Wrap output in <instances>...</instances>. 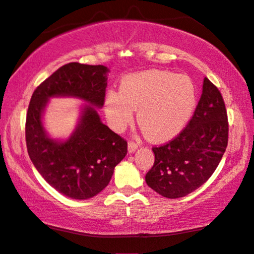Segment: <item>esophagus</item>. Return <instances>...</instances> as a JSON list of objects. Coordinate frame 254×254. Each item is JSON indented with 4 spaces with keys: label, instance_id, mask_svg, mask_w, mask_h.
Segmentation results:
<instances>
[{
    "label": "esophagus",
    "instance_id": "1",
    "mask_svg": "<svg viewBox=\"0 0 254 254\" xmlns=\"http://www.w3.org/2000/svg\"><path fill=\"white\" fill-rule=\"evenodd\" d=\"M136 149H137V143H135L134 141L128 142V152L133 153L136 151Z\"/></svg>",
    "mask_w": 254,
    "mask_h": 254
}]
</instances>
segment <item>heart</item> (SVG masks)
Masks as SVG:
<instances>
[{
	"label": "heart",
	"instance_id": "1",
	"mask_svg": "<svg viewBox=\"0 0 254 254\" xmlns=\"http://www.w3.org/2000/svg\"><path fill=\"white\" fill-rule=\"evenodd\" d=\"M196 103V88L188 76L150 69L126 76L120 90H110L104 110L110 126L123 131L139 109V125L152 142L160 143L185 128Z\"/></svg>",
	"mask_w": 254,
	"mask_h": 254
}]
</instances>
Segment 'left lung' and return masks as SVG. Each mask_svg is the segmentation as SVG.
<instances>
[{
  "label": "left lung",
  "instance_id": "1",
  "mask_svg": "<svg viewBox=\"0 0 254 254\" xmlns=\"http://www.w3.org/2000/svg\"><path fill=\"white\" fill-rule=\"evenodd\" d=\"M227 110L220 90L207 78L185 129L166 144L153 146L154 163L145 182L161 196L180 198L204 185L228 144Z\"/></svg>",
  "mask_w": 254,
  "mask_h": 254
}]
</instances>
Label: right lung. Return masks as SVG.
<instances>
[{"instance_id":"1","label":"right lung","mask_w":254,"mask_h":254,"mask_svg":"<svg viewBox=\"0 0 254 254\" xmlns=\"http://www.w3.org/2000/svg\"><path fill=\"white\" fill-rule=\"evenodd\" d=\"M108 67L103 65L68 63L55 71L32 95L25 137L28 156L42 178L73 199H88L105 188L115 167L127 154V141L100 119L108 86ZM73 96L89 102L82 119L67 141L47 137L41 118L47 100Z\"/></svg>"}]
</instances>
